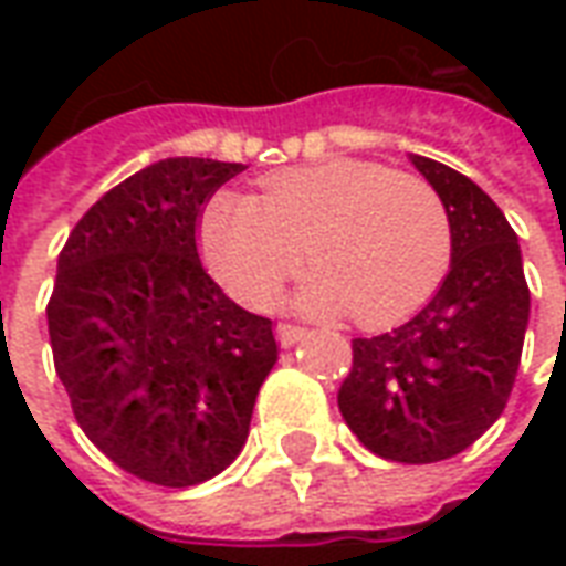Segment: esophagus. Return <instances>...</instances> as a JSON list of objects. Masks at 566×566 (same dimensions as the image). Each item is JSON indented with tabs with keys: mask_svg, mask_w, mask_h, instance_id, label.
I'll list each match as a JSON object with an SVG mask.
<instances>
[{
	"mask_svg": "<svg viewBox=\"0 0 566 566\" xmlns=\"http://www.w3.org/2000/svg\"><path fill=\"white\" fill-rule=\"evenodd\" d=\"M275 336H279V345H282V348H291V345L306 339V331H303V327H294V324H279V327H275Z\"/></svg>",
	"mask_w": 566,
	"mask_h": 566,
	"instance_id": "1",
	"label": "esophagus"
}]
</instances>
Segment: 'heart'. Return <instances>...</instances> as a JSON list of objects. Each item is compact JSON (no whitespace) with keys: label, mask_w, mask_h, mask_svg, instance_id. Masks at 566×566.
Masks as SVG:
<instances>
[{"label":"heart","mask_w":566,"mask_h":566,"mask_svg":"<svg viewBox=\"0 0 566 566\" xmlns=\"http://www.w3.org/2000/svg\"><path fill=\"white\" fill-rule=\"evenodd\" d=\"M199 251L211 275L263 308L303 260L318 270L294 303L312 315L355 312L388 327L437 294L451 263L449 211L416 175L336 157L266 175L260 193H214L199 214Z\"/></svg>","instance_id":"heart-1"}]
</instances>
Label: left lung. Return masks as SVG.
I'll list each match as a JSON object with an SVG mask.
<instances>
[{"mask_svg": "<svg viewBox=\"0 0 566 566\" xmlns=\"http://www.w3.org/2000/svg\"><path fill=\"white\" fill-rule=\"evenodd\" d=\"M412 163L449 211V275L416 318L352 339L339 412L385 461L437 463L470 449L506 409L531 291L497 202L446 163L418 154Z\"/></svg>", "mask_w": 566, "mask_h": 566, "instance_id": "8db88e82", "label": "left lung"}]
</instances>
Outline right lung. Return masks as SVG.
<instances>
[{
	"mask_svg": "<svg viewBox=\"0 0 566 566\" xmlns=\"http://www.w3.org/2000/svg\"><path fill=\"white\" fill-rule=\"evenodd\" d=\"M242 169L150 163L93 202L56 260L48 333L75 421L154 485L230 467L279 360L272 321L235 306L197 254L202 206Z\"/></svg>",
	"mask_w": 566,
	"mask_h": 566,
	"instance_id": "obj_1",
	"label": "right lung"
}]
</instances>
